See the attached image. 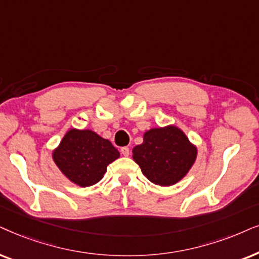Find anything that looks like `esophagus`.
Instances as JSON below:
<instances>
[{"mask_svg":"<svg viewBox=\"0 0 259 259\" xmlns=\"http://www.w3.org/2000/svg\"><path fill=\"white\" fill-rule=\"evenodd\" d=\"M120 153H122L123 156H129L130 149L127 147H122V148H120Z\"/></svg>","mask_w":259,"mask_h":259,"instance_id":"34e87169","label":"esophagus"}]
</instances>
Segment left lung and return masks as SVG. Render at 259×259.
<instances>
[{"label": "left lung", "instance_id": "left-lung-1", "mask_svg": "<svg viewBox=\"0 0 259 259\" xmlns=\"http://www.w3.org/2000/svg\"><path fill=\"white\" fill-rule=\"evenodd\" d=\"M196 147L175 125L154 127L133 149V158L144 177L155 185L171 186L188 173L196 158Z\"/></svg>", "mask_w": 259, "mask_h": 259}]
</instances>
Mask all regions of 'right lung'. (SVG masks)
<instances>
[{
    "instance_id": "add662e5",
    "label": "right lung",
    "mask_w": 259,
    "mask_h": 259,
    "mask_svg": "<svg viewBox=\"0 0 259 259\" xmlns=\"http://www.w3.org/2000/svg\"><path fill=\"white\" fill-rule=\"evenodd\" d=\"M118 157L112 143L92 130H68L53 151V161L61 173L80 187L101 181L108 165Z\"/></svg>"
}]
</instances>
